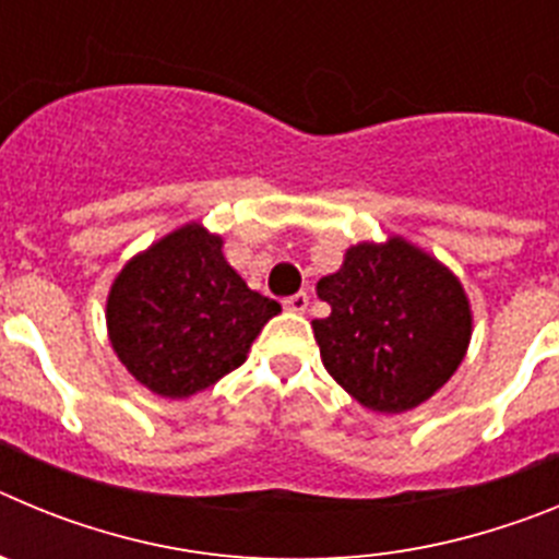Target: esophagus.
Instances as JSON below:
<instances>
[{
	"instance_id": "esophagus-1",
	"label": "esophagus",
	"mask_w": 559,
	"mask_h": 559,
	"mask_svg": "<svg viewBox=\"0 0 559 559\" xmlns=\"http://www.w3.org/2000/svg\"><path fill=\"white\" fill-rule=\"evenodd\" d=\"M310 305V296L305 294V290H299V294L288 296V299H283V308L290 310V313H305Z\"/></svg>"
}]
</instances>
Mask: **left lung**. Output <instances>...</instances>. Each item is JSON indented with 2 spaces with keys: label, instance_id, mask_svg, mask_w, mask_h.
I'll return each mask as SVG.
<instances>
[{
  "label": "left lung",
  "instance_id": "obj_1",
  "mask_svg": "<svg viewBox=\"0 0 559 559\" xmlns=\"http://www.w3.org/2000/svg\"><path fill=\"white\" fill-rule=\"evenodd\" d=\"M316 294L330 305L313 322L324 369L369 412L426 403L471 344V302L456 274L403 237L347 249Z\"/></svg>",
  "mask_w": 559,
  "mask_h": 559
}]
</instances>
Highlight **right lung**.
Returning a JSON list of instances; mask_svg holds the SVG:
<instances>
[{
    "label": "right lung",
    "instance_id": "1",
    "mask_svg": "<svg viewBox=\"0 0 559 559\" xmlns=\"http://www.w3.org/2000/svg\"><path fill=\"white\" fill-rule=\"evenodd\" d=\"M201 224L170 231L117 274L106 302L122 367L153 394L185 400L246 360L280 302L257 294Z\"/></svg>",
    "mask_w": 559,
    "mask_h": 559
}]
</instances>
